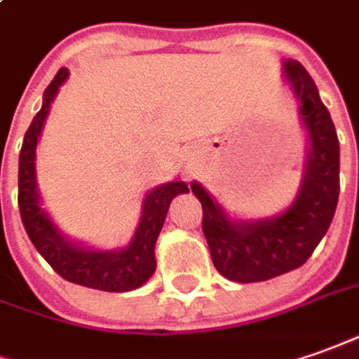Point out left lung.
I'll list each match as a JSON object with an SVG mask.
<instances>
[{
	"mask_svg": "<svg viewBox=\"0 0 359 359\" xmlns=\"http://www.w3.org/2000/svg\"><path fill=\"white\" fill-rule=\"evenodd\" d=\"M285 76L301 102L299 109L311 139L306 172L291 206L271 220L230 222L198 182L190 184L202 204V231L212 263L230 281H267L301 267L330 228L338 204L340 145L332 118L301 62L289 58Z\"/></svg>",
	"mask_w": 359,
	"mask_h": 359,
	"instance_id": "8db88e82",
	"label": "left lung"
}]
</instances>
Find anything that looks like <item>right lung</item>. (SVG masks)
<instances>
[{"instance_id":"add662e5","label":"right lung","mask_w":359,"mask_h":359,"mask_svg":"<svg viewBox=\"0 0 359 359\" xmlns=\"http://www.w3.org/2000/svg\"><path fill=\"white\" fill-rule=\"evenodd\" d=\"M68 70L60 68L53 82L46 86L43 108L39 109L27 129L23 147L19 153V212L29 240L55 271L70 283L97 291L123 292L133 291L149 281L155 273V241L167 218L170 200L180 192H189L184 182H167L147 194L143 202V216L139 220L135 236L126 250L94 251L72 245L58 233L57 226L39 204L35 182V149L41 129L55 100L58 86L67 80Z\"/></svg>"}]
</instances>
